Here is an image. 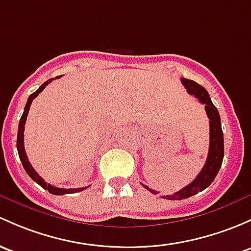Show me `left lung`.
I'll use <instances>...</instances> for the list:
<instances>
[{
	"label": "left lung",
	"instance_id": "obj_1",
	"mask_svg": "<svg viewBox=\"0 0 251 251\" xmlns=\"http://www.w3.org/2000/svg\"><path fill=\"white\" fill-rule=\"evenodd\" d=\"M180 80L183 85L185 86L186 91L190 95H194L196 99H199V101L202 104H204V109L207 112L208 118H209V151H208L207 161H205L202 171L194 181H191L189 185H186L185 188H183L180 191L176 192V194L162 196V199L172 200V201L173 200H178L179 201V200L188 199V197L194 196V195L199 194L200 191L207 189L215 179L224 159V133L223 128H221L220 115H219V112L215 105L213 104L209 94H208V91L203 86L197 84L196 81L190 80V79L186 78H181ZM142 185L147 190H149L151 194H159L155 190L149 189L144 184H142Z\"/></svg>",
	"mask_w": 251,
	"mask_h": 251
}]
</instances>
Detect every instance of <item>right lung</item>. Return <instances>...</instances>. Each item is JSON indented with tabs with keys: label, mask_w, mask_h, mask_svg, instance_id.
<instances>
[{
	"label": "right lung",
	"mask_w": 251,
	"mask_h": 251,
	"mask_svg": "<svg viewBox=\"0 0 251 251\" xmlns=\"http://www.w3.org/2000/svg\"><path fill=\"white\" fill-rule=\"evenodd\" d=\"M61 75H59V77L56 78H60ZM54 78L49 79V80H47L46 83L42 84L41 86H39V89L37 91L33 92V94L30 95V97H28L27 102H26V105H25V109H24V113L23 115H21V119H20V123H19V128H18V138H17V148H18V154H19V157L21 160V163H23L24 168H25L26 173L28 174V176L32 178V180H35L38 185H41L42 188L48 190L50 194L52 195H65V194H75V192H79V191H83V190H85L86 188H79V189H60V188H56V186H52L50 185V184L46 183V180H44L43 178H42L41 176H39L38 173L36 172L35 168L31 166L30 161L27 159V155H26L25 152V148H24V131H25V123H26V118H27V114H28V110H30V105L32 103L33 100L36 99L37 96H38V94H41L42 91H43V89L46 88L47 85L50 83V81L52 80Z\"/></svg>",
	"instance_id": "1"
}]
</instances>
